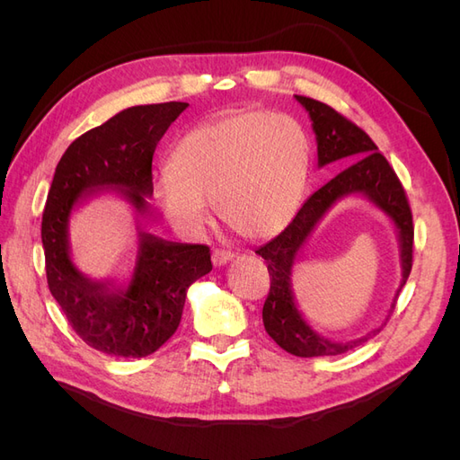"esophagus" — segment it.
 Segmentation results:
<instances>
[{
  "mask_svg": "<svg viewBox=\"0 0 460 460\" xmlns=\"http://www.w3.org/2000/svg\"><path fill=\"white\" fill-rule=\"evenodd\" d=\"M234 257H235V253L232 252V249H215V252H213V264H215V267H222V264H226Z\"/></svg>",
  "mask_w": 460,
  "mask_h": 460,
  "instance_id": "34e87169",
  "label": "esophagus"
}]
</instances>
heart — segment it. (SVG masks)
<instances>
[{
    "mask_svg": "<svg viewBox=\"0 0 460 460\" xmlns=\"http://www.w3.org/2000/svg\"><path fill=\"white\" fill-rule=\"evenodd\" d=\"M153 186L161 213L184 232L201 230L207 205L249 240L280 232L296 215L309 171L307 136L284 113L249 109L205 120L176 142Z\"/></svg>",
    "mask_w": 460,
    "mask_h": 460,
    "instance_id": "b5f03b06",
    "label": "heart"
}]
</instances>
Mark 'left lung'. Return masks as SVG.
Returning <instances> with one entry per match:
<instances>
[{"label":"left lung","instance_id":"left-lung-1","mask_svg":"<svg viewBox=\"0 0 460 460\" xmlns=\"http://www.w3.org/2000/svg\"><path fill=\"white\" fill-rule=\"evenodd\" d=\"M296 100L309 111L313 120V130L316 134L318 144V166H324L332 161L343 157H358L351 166H347L336 178H332L318 191L303 203L296 218L276 235L274 240L259 247V253L269 262L270 274V291L262 307V323L269 336L291 355L297 357H324V355H340L353 349L358 343L370 340L374 330L368 336L357 341L336 343L320 338L316 332L309 328L303 316L299 314L294 296L289 288V272L294 267L296 257L301 245L307 240V235L314 228L316 222L324 217L328 208L336 203V199L349 196V193H363L370 201L385 211L399 230L401 240V261H402V282L405 286L407 278L412 269V242H414V226H412V211L407 199L405 188L397 178L392 164L378 151L370 136L357 127L353 120L338 113L336 109L316 102L313 97L296 95ZM399 288V291H401ZM395 296V303L399 297ZM395 303L392 309H395Z\"/></svg>","mask_w":460,"mask_h":460}]
</instances>
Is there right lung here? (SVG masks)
<instances>
[{
    "mask_svg": "<svg viewBox=\"0 0 460 460\" xmlns=\"http://www.w3.org/2000/svg\"><path fill=\"white\" fill-rule=\"evenodd\" d=\"M186 107L169 102L120 111L76 137L53 174L41 215L48 286L76 336L107 355L140 358L157 351L180 324L186 289L211 272V252L208 245L172 243L140 232L130 286L111 289L75 269L68 255V215L80 196L105 186L122 188L144 213V198L153 193V153Z\"/></svg>",
    "mask_w": 460,
    "mask_h": 460,
    "instance_id": "right-lung-1",
    "label": "right lung"
}]
</instances>
